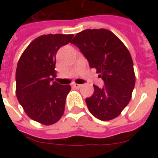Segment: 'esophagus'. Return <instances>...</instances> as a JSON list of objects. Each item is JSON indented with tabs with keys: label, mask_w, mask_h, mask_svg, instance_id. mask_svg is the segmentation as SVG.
<instances>
[{
	"label": "esophagus",
	"mask_w": 158,
	"mask_h": 158,
	"mask_svg": "<svg viewBox=\"0 0 158 158\" xmlns=\"http://www.w3.org/2000/svg\"><path fill=\"white\" fill-rule=\"evenodd\" d=\"M72 85H73V86H74V88H76V89H79V88H80V87L82 86L81 84H75V83H73V84H72Z\"/></svg>",
	"instance_id": "1"
}]
</instances>
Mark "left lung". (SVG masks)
<instances>
[{
	"label": "left lung",
	"instance_id": "obj_1",
	"mask_svg": "<svg viewBox=\"0 0 158 158\" xmlns=\"http://www.w3.org/2000/svg\"><path fill=\"white\" fill-rule=\"evenodd\" d=\"M95 68L104 82L102 88L94 85V94L85 99L92 115L101 120L117 117L131 99L135 88L134 64L123 43L106 29H85L71 42Z\"/></svg>",
	"mask_w": 158,
	"mask_h": 158
}]
</instances>
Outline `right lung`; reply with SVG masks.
Masks as SVG:
<instances>
[{
  "mask_svg": "<svg viewBox=\"0 0 158 158\" xmlns=\"http://www.w3.org/2000/svg\"><path fill=\"white\" fill-rule=\"evenodd\" d=\"M73 34H48L36 38L19 60L16 69V96L32 120L50 125L60 119L70 85L53 82L56 56Z\"/></svg>",
  "mask_w": 158,
  "mask_h": 158,
  "instance_id": "obj_1",
  "label": "right lung"
}]
</instances>
